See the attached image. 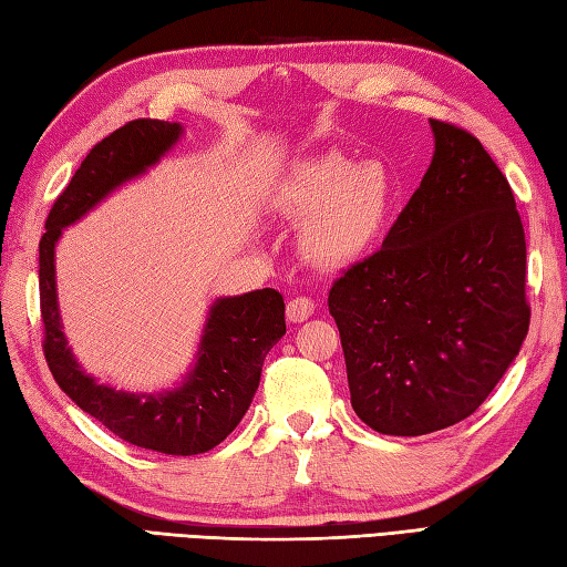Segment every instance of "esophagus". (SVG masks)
I'll return each instance as SVG.
<instances>
[{"instance_id":"obj_1","label":"esophagus","mask_w":567,"mask_h":567,"mask_svg":"<svg viewBox=\"0 0 567 567\" xmlns=\"http://www.w3.org/2000/svg\"><path fill=\"white\" fill-rule=\"evenodd\" d=\"M315 309H317V305L311 297H292L290 302H287V319L295 323H302L311 315H315Z\"/></svg>"}]
</instances>
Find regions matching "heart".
Masks as SVG:
<instances>
[{
	"mask_svg": "<svg viewBox=\"0 0 567 567\" xmlns=\"http://www.w3.org/2000/svg\"><path fill=\"white\" fill-rule=\"evenodd\" d=\"M394 202L388 167L355 165L341 153L299 163L282 189V207L302 228V250L323 268H346L380 244Z\"/></svg>",
	"mask_w": 567,
	"mask_h": 567,
	"instance_id": "heart-1",
	"label": "heart"
}]
</instances>
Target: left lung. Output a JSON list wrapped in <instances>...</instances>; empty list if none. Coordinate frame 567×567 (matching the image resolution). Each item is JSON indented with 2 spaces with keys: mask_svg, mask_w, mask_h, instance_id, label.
I'll use <instances>...</instances> for the list:
<instances>
[{
  "mask_svg": "<svg viewBox=\"0 0 567 567\" xmlns=\"http://www.w3.org/2000/svg\"><path fill=\"white\" fill-rule=\"evenodd\" d=\"M436 151L382 248L329 292L355 414L424 436L483 404L528 333L514 192L473 134L431 118Z\"/></svg>",
  "mask_w": 567,
  "mask_h": 567,
  "instance_id": "1",
  "label": "left lung"
}]
</instances>
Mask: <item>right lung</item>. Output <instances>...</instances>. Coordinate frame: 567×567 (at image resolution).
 <instances>
[{"mask_svg": "<svg viewBox=\"0 0 567 567\" xmlns=\"http://www.w3.org/2000/svg\"><path fill=\"white\" fill-rule=\"evenodd\" d=\"M183 126L136 118L102 138L53 202L39 244L43 353L58 388L82 412L138 449L165 455H197L219 445L248 412L262 360L285 336V302L272 287L216 299L199 343L195 370L177 390L134 394L84 375L68 348L55 295V244L112 189L138 177L171 151Z\"/></svg>", "mask_w": 567, "mask_h": 567, "instance_id": "obj_1", "label": "right lung"}]
</instances>
